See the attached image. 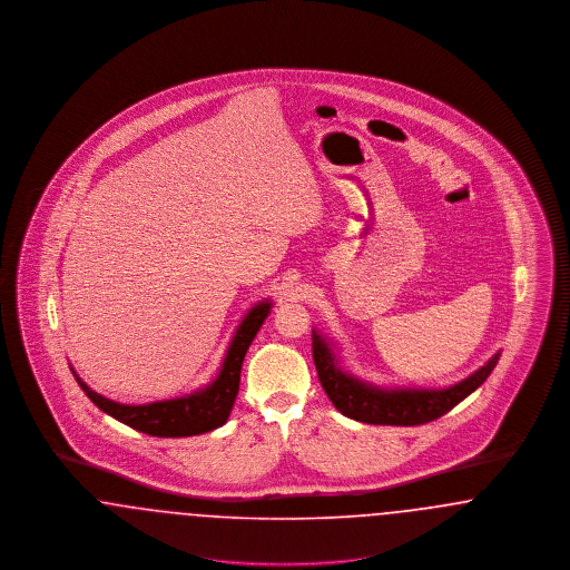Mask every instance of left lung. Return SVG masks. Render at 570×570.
I'll return each instance as SVG.
<instances>
[{
    "label": "left lung",
    "instance_id": "obj_1",
    "mask_svg": "<svg viewBox=\"0 0 570 570\" xmlns=\"http://www.w3.org/2000/svg\"><path fill=\"white\" fill-rule=\"evenodd\" d=\"M312 354L321 384L328 400L344 416L370 425H423L440 419L474 393L493 372L500 353L493 354L483 367L444 389L414 386H376L356 379L342 367L335 344L312 328Z\"/></svg>",
    "mask_w": 570,
    "mask_h": 570
}]
</instances>
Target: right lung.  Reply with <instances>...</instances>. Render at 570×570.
Segmentation results:
<instances>
[{
    "label": "right lung",
    "instance_id": "add662e5",
    "mask_svg": "<svg viewBox=\"0 0 570 570\" xmlns=\"http://www.w3.org/2000/svg\"><path fill=\"white\" fill-rule=\"evenodd\" d=\"M273 301L265 298L258 301L249 312L245 314L244 321L237 326L230 346L224 354V361L219 365L216 379L203 389H196L188 395L151 402V404H119L109 397L91 391L79 374L72 370L75 379L79 382L82 393L107 412L119 423L132 428L142 434L156 435V438H186V435L205 434L222 428L228 416L233 404L239 393V379H242V365H244L245 353L256 337L258 328L265 323V318L272 314Z\"/></svg>",
    "mask_w": 570,
    "mask_h": 570
}]
</instances>
